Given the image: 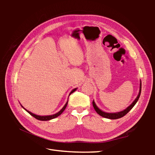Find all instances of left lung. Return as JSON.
Here are the masks:
<instances>
[{"label": "left lung", "mask_w": 155, "mask_h": 155, "mask_svg": "<svg viewBox=\"0 0 155 155\" xmlns=\"http://www.w3.org/2000/svg\"><path fill=\"white\" fill-rule=\"evenodd\" d=\"M141 82L140 81V91H139L138 96L137 98H135V100L133 102V103L130 104V106H128L127 109H124V111H122L120 112H117V113H106L102 111V110L100 109L98 107L96 106V104L95 103L94 101H93L92 104H93V107L95 111L97 112V114H99L101 116L105 117V118H108V119H111V120H115V119H118L120 118V117H122L123 116L127 114V113L129 112L133 107L135 106V104L137 103V102L138 101L139 98H140V94H141Z\"/></svg>", "instance_id": "8db88e82"}]
</instances>
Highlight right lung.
Returning a JSON list of instances; mask_svg holds the SVG:
<instances>
[{
  "label": "right lung",
  "instance_id": "1",
  "mask_svg": "<svg viewBox=\"0 0 155 155\" xmlns=\"http://www.w3.org/2000/svg\"><path fill=\"white\" fill-rule=\"evenodd\" d=\"M77 88H75V89H74V90H72V91H71V92L70 93V95L71 94H72L73 92H74V91H75L76 90H77ZM69 95V96H70ZM68 101H67V103H65V104L64 105V107H63V108L60 110V111L58 112V113H57V114H54V115H35V114H33V113H31V112H30V111H27V109H25L24 107H22V108L23 109H25L26 111H27L28 114H29L30 115H32L33 117H35V118H36L37 120H41V121H47V120H52V119H54V118H55V117H58L59 115H61L62 113H63V111H64L65 110V109L66 108V107H67V104H68Z\"/></svg>",
  "mask_w": 155,
  "mask_h": 155
}]
</instances>
